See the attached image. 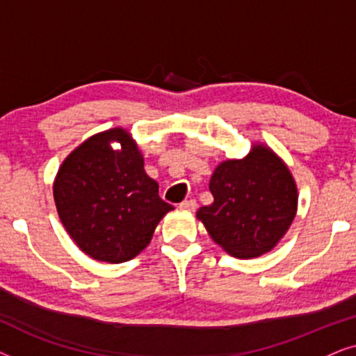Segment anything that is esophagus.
I'll return each mask as SVG.
<instances>
[{"label":"esophagus","mask_w":356,"mask_h":356,"mask_svg":"<svg viewBox=\"0 0 356 356\" xmlns=\"http://www.w3.org/2000/svg\"><path fill=\"white\" fill-rule=\"evenodd\" d=\"M179 207L186 209V211H196L197 202H196V199H186V201H183L181 204H179Z\"/></svg>","instance_id":"obj_1"}]
</instances>
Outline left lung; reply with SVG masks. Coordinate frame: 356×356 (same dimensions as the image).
Here are the masks:
<instances>
[{"label":"left lung","instance_id":"8db88e82","mask_svg":"<svg viewBox=\"0 0 356 356\" xmlns=\"http://www.w3.org/2000/svg\"><path fill=\"white\" fill-rule=\"evenodd\" d=\"M213 202L196 212L212 240L235 257L270 251L296 213V186L285 163L264 145L227 160L209 183Z\"/></svg>","mask_w":356,"mask_h":356}]
</instances>
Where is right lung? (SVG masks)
<instances>
[{
    "instance_id": "right-lung-1",
    "label": "right lung",
    "mask_w": 356,
    "mask_h": 356,
    "mask_svg": "<svg viewBox=\"0 0 356 356\" xmlns=\"http://www.w3.org/2000/svg\"><path fill=\"white\" fill-rule=\"evenodd\" d=\"M111 140L122 143L113 151ZM63 225L87 256L118 264L149 245L172 206L144 172V159L124 129L87 139L65 162L53 184Z\"/></svg>"
}]
</instances>
